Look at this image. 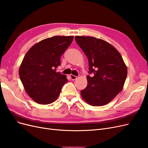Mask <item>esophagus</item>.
<instances>
[{"label": "esophagus", "mask_w": 148, "mask_h": 148, "mask_svg": "<svg viewBox=\"0 0 148 148\" xmlns=\"http://www.w3.org/2000/svg\"><path fill=\"white\" fill-rule=\"evenodd\" d=\"M70 78L72 79V80H75V79H76V78H77V76H75L73 75H70Z\"/></svg>", "instance_id": "obj_1"}]
</instances>
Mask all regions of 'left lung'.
I'll use <instances>...</instances> for the list:
<instances>
[{"instance_id":"1","label":"left lung","mask_w":148,"mask_h":148,"mask_svg":"<svg viewBox=\"0 0 148 148\" xmlns=\"http://www.w3.org/2000/svg\"><path fill=\"white\" fill-rule=\"evenodd\" d=\"M75 40L89 61L88 86L81 90L83 99L92 106L110 103L123 89L127 69L121 55L103 40L92 37L76 36Z\"/></svg>"}]
</instances>
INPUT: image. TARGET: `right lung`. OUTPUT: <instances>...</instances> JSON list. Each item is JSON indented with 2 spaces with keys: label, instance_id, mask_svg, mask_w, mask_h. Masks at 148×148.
<instances>
[{
  "label": "right lung",
  "instance_id": "right-lung-1",
  "mask_svg": "<svg viewBox=\"0 0 148 148\" xmlns=\"http://www.w3.org/2000/svg\"><path fill=\"white\" fill-rule=\"evenodd\" d=\"M73 36H54L29 49L19 69L20 79L27 94L35 102L51 103L58 99L68 79L56 72L60 57L72 43Z\"/></svg>",
  "mask_w": 148,
  "mask_h": 148
}]
</instances>
